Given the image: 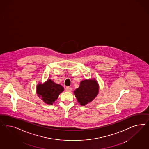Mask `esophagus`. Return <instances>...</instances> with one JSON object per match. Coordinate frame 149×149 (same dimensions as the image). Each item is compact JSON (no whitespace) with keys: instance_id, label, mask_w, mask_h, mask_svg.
Returning a JSON list of instances; mask_svg holds the SVG:
<instances>
[{"instance_id":"esophagus-1","label":"esophagus","mask_w":149,"mask_h":149,"mask_svg":"<svg viewBox=\"0 0 149 149\" xmlns=\"http://www.w3.org/2000/svg\"><path fill=\"white\" fill-rule=\"evenodd\" d=\"M72 90V88L70 87H67L65 88V90L68 91V92H71Z\"/></svg>"}]
</instances>
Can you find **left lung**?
Masks as SVG:
<instances>
[{"mask_svg": "<svg viewBox=\"0 0 149 149\" xmlns=\"http://www.w3.org/2000/svg\"><path fill=\"white\" fill-rule=\"evenodd\" d=\"M99 86L95 79L81 81L80 86L74 91L79 103L85 106L90 103L98 94Z\"/></svg>", "mask_w": 149, "mask_h": 149, "instance_id": "1", "label": "left lung"}]
</instances>
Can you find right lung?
<instances>
[{"label": "right lung", "instance_id": "obj_1", "mask_svg": "<svg viewBox=\"0 0 149 149\" xmlns=\"http://www.w3.org/2000/svg\"><path fill=\"white\" fill-rule=\"evenodd\" d=\"M63 91V86L55 83L51 79L43 84L39 83L36 86V93L38 97L48 105L54 104Z\"/></svg>", "mask_w": 149, "mask_h": 149}]
</instances>
